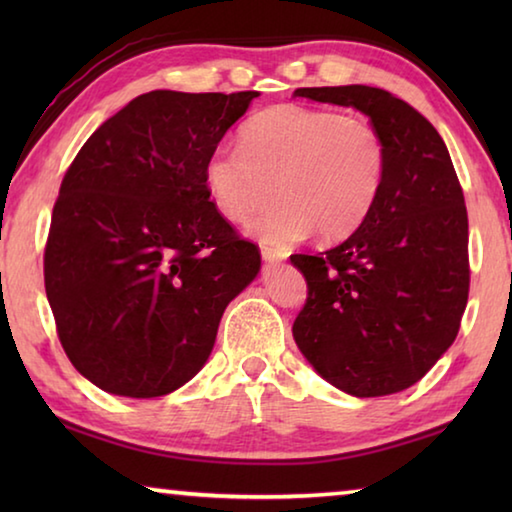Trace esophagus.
<instances>
[{
    "label": "esophagus",
    "mask_w": 512,
    "mask_h": 512,
    "mask_svg": "<svg viewBox=\"0 0 512 512\" xmlns=\"http://www.w3.org/2000/svg\"><path fill=\"white\" fill-rule=\"evenodd\" d=\"M262 257H264V262H268V264H280L287 255L280 253V250H275V248L262 246Z\"/></svg>",
    "instance_id": "34e87169"
}]
</instances>
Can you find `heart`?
I'll use <instances>...</instances> for the list:
<instances>
[{"instance_id": "b5f03b06", "label": "heart", "mask_w": 512, "mask_h": 512, "mask_svg": "<svg viewBox=\"0 0 512 512\" xmlns=\"http://www.w3.org/2000/svg\"><path fill=\"white\" fill-rule=\"evenodd\" d=\"M239 149H216L205 187L225 219L248 223L268 246H291L318 230L327 241L352 235L384 189L388 146L375 124L298 103L268 108L241 128Z\"/></svg>"}]
</instances>
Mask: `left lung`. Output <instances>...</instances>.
<instances>
[{"label": "left lung", "mask_w": 512, "mask_h": 512, "mask_svg": "<svg viewBox=\"0 0 512 512\" xmlns=\"http://www.w3.org/2000/svg\"><path fill=\"white\" fill-rule=\"evenodd\" d=\"M293 97L361 110L388 146L368 219L336 248L291 255L307 280L293 339L341 391L400 393L454 343L470 293L467 210L452 158L436 128L386 90L298 88Z\"/></svg>", "instance_id": "1"}]
</instances>
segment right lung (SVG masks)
Returning <instances> with one entry per match:
<instances>
[{
	"mask_svg": "<svg viewBox=\"0 0 512 512\" xmlns=\"http://www.w3.org/2000/svg\"><path fill=\"white\" fill-rule=\"evenodd\" d=\"M257 92L155 90L97 128L51 214L45 289L60 345L101 391L160 397L210 357L262 257L223 219L205 162Z\"/></svg>",
	"mask_w": 512,
	"mask_h": 512,
	"instance_id": "add662e5",
	"label": "right lung"
}]
</instances>
